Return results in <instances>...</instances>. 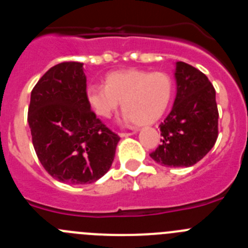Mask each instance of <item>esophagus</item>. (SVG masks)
Listing matches in <instances>:
<instances>
[{
	"label": "esophagus",
	"mask_w": 248,
	"mask_h": 248,
	"mask_svg": "<svg viewBox=\"0 0 248 248\" xmlns=\"http://www.w3.org/2000/svg\"><path fill=\"white\" fill-rule=\"evenodd\" d=\"M135 131H137V130H135ZM135 131H130V133H123V131H122V133H119V137H120V138L130 137V135H133V134H134Z\"/></svg>",
	"instance_id": "esophagus-1"
}]
</instances>
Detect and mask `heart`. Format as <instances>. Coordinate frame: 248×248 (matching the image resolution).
I'll return each mask as SVG.
<instances>
[{"label": "heart", "instance_id": "1", "mask_svg": "<svg viewBox=\"0 0 248 248\" xmlns=\"http://www.w3.org/2000/svg\"><path fill=\"white\" fill-rule=\"evenodd\" d=\"M172 95V80L164 72H113L105 78V87L92 84L87 99L102 118H110L122 103L125 119L137 125H149L163 117Z\"/></svg>", "mask_w": 248, "mask_h": 248}]
</instances>
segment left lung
<instances>
[{
    "instance_id": "obj_1",
    "label": "left lung",
    "mask_w": 248,
    "mask_h": 248,
    "mask_svg": "<svg viewBox=\"0 0 248 248\" xmlns=\"http://www.w3.org/2000/svg\"><path fill=\"white\" fill-rule=\"evenodd\" d=\"M176 98L160 124L161 144L150 153L157 164L187 168L200 161L218 137L216 92L209 78L185 62L176 63Z\"/></svg>"
}]
</instances>
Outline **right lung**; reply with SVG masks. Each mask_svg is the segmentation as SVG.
I'll return each instance as SVG.
<instances>
[{
  "mask_svg": "<svg viewBox=\"0 0 248 248\" xmlns=\"http://www.w3.org/2000/svg\"><path fill=\"white\" fill-rule=\"evenodd\" d=\"M28 124L39 161L58 181L91 184L110 169L120 138L91 109L83 63L43 74L31 93Z\"/></svg>",
  "mask_w": 248,
  "mask_h": 248,
  "instance_id": "add662e5",
  "label": "right lung"
}]
</instances>
